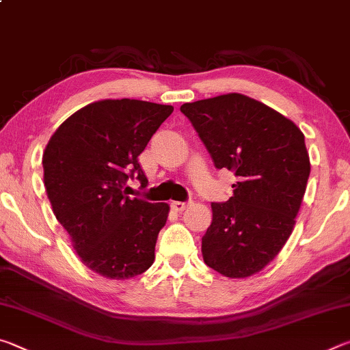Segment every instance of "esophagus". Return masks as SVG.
I'll use <instances>...</instances> for the list:
<instances>
[{
  "mask_svg": "<svg viewBox=\"0 0 350 350\" xmlns=\"http://www.w3.org/2000/svg\"><path fill=\"white\" fill-rule=\"evenodd\" d=\"M187 202H179V200H173V202H171V208H173L174 211H183L187 208Z\"/></svg>",
  "mask_w": 350,
  "mask_h": 350,
  "instance_id": "obj_1",
  "label": "esophagus"
}]
</instances>
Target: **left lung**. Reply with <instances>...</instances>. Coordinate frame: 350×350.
Returning a JSON list of instances; mask_svg holds the SVG:
<instances>
[{
	"mask_svg": "<svg viewBox=\"0 0 350 350\" xmlns=\"http://www.w3.org/2000/svg\"><path fill=\"white\" fill-rule=\"evenodd\" d=\"M217 170L236 176L233 196L213 202L202 238L205 264L247 278L273 260L292 234L310 174L304 134L292 120L242 94L183 103Z\"/></svg>",
	"mask_w": 350,
	"mask_h": 350,
	"instance_id": "8db88e82",
	"label": "left lung"
}]
</instances>
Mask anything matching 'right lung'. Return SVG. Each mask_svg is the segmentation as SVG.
<instances>
[{
	"instance_id": "1",
	"label": "right lung",
	"mask_w": 350,
	"mask_h": 350,
	"mask_svg": "<svg viewBox=\"0 0 350 350\" xmlns=\"http://www.w3.org/2000/svg\"><path fill=\"white\" fill-rule=\"evenodd\" d=\"M173 111L144 100H100L66 118L46 145L44 187L57 221L81 262L109 280H129L154 262L170 205L131 199L124 187L134 177L148 185L139 156Z\"/></svg>"
}]
</instances>
